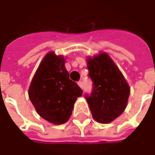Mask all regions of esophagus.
Here are the masks:
<instances>
[{"label":"esophagus","instance_id":"esophagus-1","mask_svg":"<svg viewBox=\"0 0 155 155\" xmlns=\"http://www.w3.org/2000/svg\"><path fill=\"white\" fill-rule=\"evenodd\" d=\"M77 84H78V85L80 86V87L83 88V83H82V81H79V82H78V83H77Z\"/></svg>","mask_w":155,"mask_h":155}]
</instances>
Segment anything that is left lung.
Returning <instances> with one entry per match:
<instances>
[{
    "label": "left lung",
    "mask_w": 155,
    "mask_h": 155,
    "mask_svg": "<svg viewBox=\"0 0 155 155\" xmlns=\"http://www.w3.org/2000/svg\"><path fill=\"white\" fill-rule=\"evenodd\" d=\"M87 68L93 89L90 94H85V97L92 116L99 123H110L125 110L129 86L107 53L88 58Z\"/></svg>",
    "instance_id": "obj_1"
}]
</instances>
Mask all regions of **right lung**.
<instances>
[{"label":"right lung","instance_id":"add662e5","mask_svg":"<svg viewBox=\"0 0 155 155\" xmlns=\"http://www.w3.org/2000/svg\"><path fill=\"white\" fill-rule=\"evenodd\" d=\"M64 61L62 56L48 53L38 68L28 91L38 114L54 124L68 120L76 98L83 94L77 84L69 79Z\"/></svg>","mask_w":155,"mask_h":155}]
</instances>
